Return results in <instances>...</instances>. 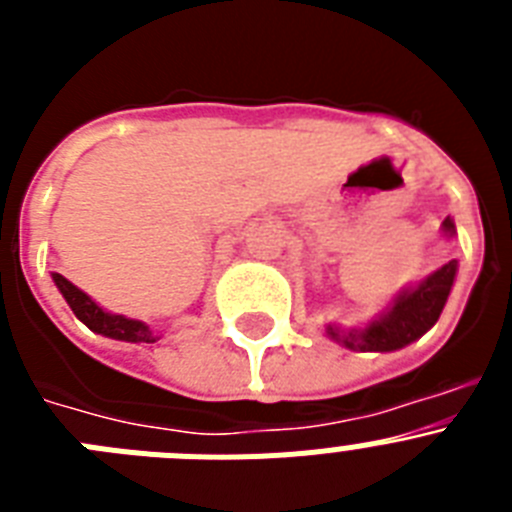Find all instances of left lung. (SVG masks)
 Returning <instances> with one entry per match:
<instances>
[{
    "instance_id": "left-lung-1",
    "label": "left lung",
    "mask_w": 512,
    "mask_h": 512,
    "mask_svg": "<svg viewBox=\"0 0 512 512\" xmlns=\"http://www.w3.org/2000/svg\"><path fill=\"white\" fill-rule=\"evenodd\" d=\"M443 230L454 233V223L449 217L443 220ZM456 277V261L443 264L436 274L425 279L413 292H402L382 320L372 323L361 333H348L341 336L336 328H328L330 336H341L348 348H361V351H395V348L408 346L415 338H420L431 328L441 315L446 297L451 292V284Z\"/></svg>"
}]
</instances>
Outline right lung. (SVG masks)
<instances>
[{"mask_svg":"<svg viewBox=\"0 0 512 512\" xmlns=\"http://www.w3.org/2000/svg\"><path fill=\"white\" fill-rule=\"evenodd\" d=\"M53 282L58 284L61 295L66 297V302L71 305L76 318L87 325L89 330H94V333H102V336L107 338H117V341H130V343L156 341L151 330H148V325L138 323V320L122 318V315H110V312H104L102 307L94 305V302L89 300L81 289H76L74 284H71L66 277H61V274H53Z\"/></svg>","mask_w":512,"mask_h":512,"instance_id":"obj_1","label":"right lung"}]
</instances>
